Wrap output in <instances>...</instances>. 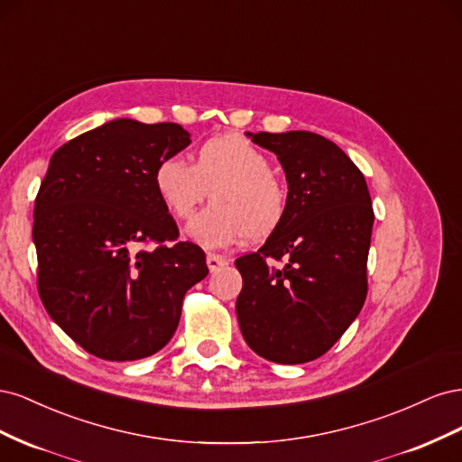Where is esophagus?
<instances>
[{"instance_id": "obj_1", "label": "esophagus", "mask_w": 462, "mask_h": 462, "mask_svg": "<svg viewBox=\"0 0 462 462\" xmlns=\"http://www.w3.org/2000/svg\"><path fill=\"white\" fill-rule=\"evenodd\" d=\"M206 263H208L209 272H217L219 268H223V265L229 263V258L227 256H219V254H208Z\"/></svg>"}]
</instances>
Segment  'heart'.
<instances>
[{
	"instance_id": "obj_1",
	"label": "heart",
	"mask_w": 462,
	"mask_h": 462,
	"mask_svg": "<svg viewBox=\"0 0 462 462\" xmlns=\"http://www.w3.org/2000/svg\"><path fill=\"white\" fill-rule=\"evenodd\" d=\"M272 162L239 134H219L194 152V165L163 158L153 170V187L177 219H189L212 190L214 204L192 219L189 235L208 248L235 241L265 239L287 216L285 180Z\"/></svg>"
}]
</instances>
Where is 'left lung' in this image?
Returning a JSON list of instances; mask_svg holds the SVG:
<instances>
[{"mask_svg": "<svg viewBox=\"0 0 462 462\" xmlns=\"http://www.w3.org/2000/svg\"><path fill=\"white\" fill-rule=\"evenodd\" d=\"M246 134L282 163L289 208L258 253L235 260L243 275L236 318L256 355L302 365L328 353L365 306L370 192L351 158L324 136ZM272 259L282 265L272 266Z\"/></svg>", "mask_w": 462, "mask_h": 462, "instance_id": "obj_1", "label": "left lung"}]
</instances>
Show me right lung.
Masks as SVG:
<instances>
[{
  "label": "right lung",
  "mask_w": 462,
  "mask_h": 462,
  "mask_svg": "<svg viewBox=\"0 0 462 462\" xmlns=\"http://www.w3.org/2000/svg\"><path fill=\"white\" fill-rule=\"evenodd\" d=\"M190 144L177 123L114 119L53 152L34 202L38 292L87 353L146 358L179 326L187 291L208 275L199 245L179 229L153 170ZM150 242L157 246L144 249Z\"/></svg>",
  "instance_id": "obj_1"
}]
</instances>
